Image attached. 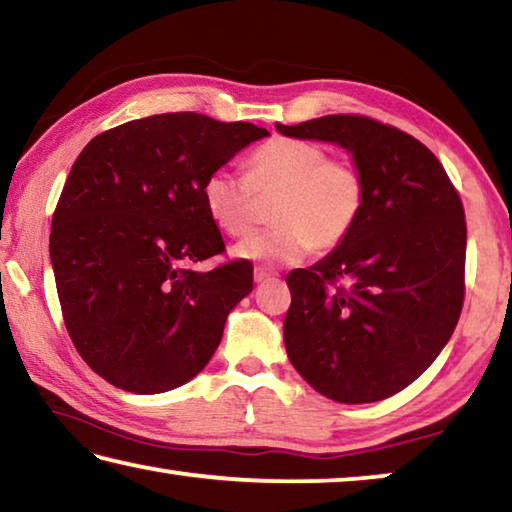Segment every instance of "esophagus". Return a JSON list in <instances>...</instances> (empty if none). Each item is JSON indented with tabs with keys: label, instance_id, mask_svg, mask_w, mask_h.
<instances>
[{
	"label": "esophagus",
	"instance_id": "obj_1",
	"mask_svg": "<svg viewBox=\"0 0 512 512\" xmlns=\"http://www.w3.org/2000/svg\"><path fill=\"white\" fill-rule=\"evenodd\" d=\"M253 277H255V282L259 284V282H266V280H271V277H275V273L271 271V268L257 266V268H255V273H253Z\"/></svg>",
	"mask_w": 512,
	"mask_h": 512
}]
</instances>
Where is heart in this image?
<instances>
[{"instance_id": "b5f03b06", "label": "heart", "mask_w": 512, "mask_h": 512, "mask_svg": "<svg viewBox=\"0 0 512 512\" xmlns=\"http://www.w3.org/2000/svg\"><path fill=\"white\" fill-rule=\"evenodd\" d=\"M246 176L219 167L207 173L203 203L210 219L230 237H244L259 219V198L271 203V230L232 248L248 262L296 264L311 248L341 246L366 203L361 171L348 160L329 158L325 146L277 137L250 155Z\"/></svg>"}]
</instances>
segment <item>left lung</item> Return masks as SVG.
<instances>
[{
  "label": "left lung",
  "instance_id": "1",
  "mask_svg": "<svg viewBox=\"0 0 512 512\" xmlns=\"http://www.w3.org/2000/svg\"><path fill=\"white\" fill-rule=\"evenodd\" d=\"M275 128L343 146L366 183L348 239L287 275L289 361L329 400H386L436 361L461 316V198L427 146L370 117L327 115Z\"/></svg>",
  "mask_w": 512,
  "mask_h": 512
}]
</instances>
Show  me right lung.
<instances>
[{
    "label": "right lung",
    "mask_w": 512,
    "mask_h": 512,
    "mask_svg": "<svg viewBox=\"0 0 512 512\" xmlns=\"http://www.w3.org/2000/svg\"><path fill=\"white\" fill-rule=\"evenodd\" d=\"M266 135L248 121L164 112L110 128L76 158L49 255L69 339L108 384L167 393L219 348L228 314L253 291V266L189 268L225 248L203 183Z\"/></svg>",
    "instance_id": "right-lung-1"
}]
</instances>
